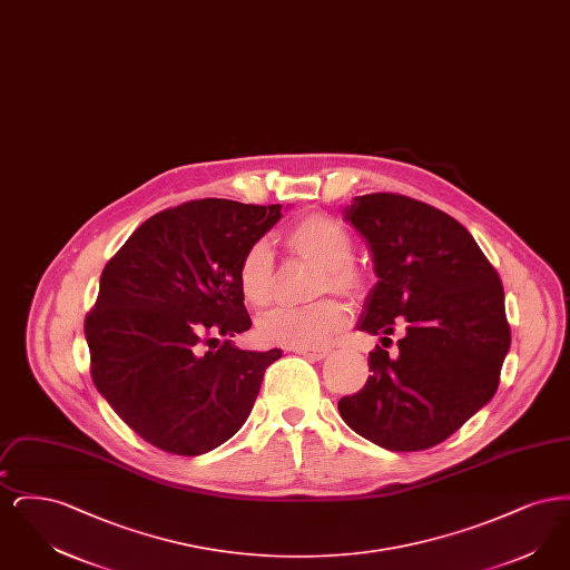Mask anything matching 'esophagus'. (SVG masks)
Segmentation results:
<instances>
[{"label":"esophagus","instance_id":"esophagus-1","mask_svg":"<svg viewBox=\"0 0 570 570\" xmlns=\"http://www.w3.org/2000/svg\"><path fill=\"white\" fill-rule=\"evenodd\" d=\"M295 353L305 356V358H309V361H323L326 354H328V351H326V348H321V351H314V348H297Z\"/></svg>","mask_w":570,"mask_h":570}]
</instances>
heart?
<instances>
[{
	"label": "heart",
	"instance_id": "1",
	"mask_svg": "<svg viewBox=\"0 0 570 570\" xmlns=\"http://www.w3.org/2000/svg\"><path fill=\"white\" fill-rule=\"evenodd\" d=\"M284 245L293 256L321 269L318 295L335 293L356 298L365 293V273L353 263V237L335 219L307 214L284 233ZM239 291L252 307H265L273 297L275 267L269 245L247 247L239 263ZM348 325V309L333 298L307 307H275L258 318L256 333L265 344L284 348H321L326 340Z\"/></svg>",
	"mask_w": 570,
	"mask_h": 570
}]
</instances>
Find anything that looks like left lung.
I'll return each instance as SVG.
<instances>
[{"label": "left lung", "instance_id": "1", "mask_svg": "<svg viewBox=\"0 0 570 570\" xmlns=\"http://www.w3.org/2000/svg\"><path fill=\"white\" fill-rule=\"evenodd\" d=\"M346 219L363 235L379 275L361 331L382 335L372 376L340 400L356 434L382 449H432L493 397L511 326L504 288L455 217L402 194L356 196ZM403 337L393 354L390 335Z\"/></svg>", "mask_w": 570, "mask_h": 570}]
</instances>
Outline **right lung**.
Masks as SVG:
<instances>
[{"label": "right lung", "mask_w": 570, "mask_h": 570, "mask_svg": "<svg viewBox=\"0 0 570 570\" xmlns=\"http://www.w3.org/2000/svg\"><path fill=\"white\" fill-rule=\"evenodd\" d=\"M279 217L282 205L190 200L142 222L107 263L85 318L91 379L145 442L194 458L242 430L282 351L233 346L252 326L237 272Z\"/></svg>", "instance_id": "right-lung-1"}]
</instances>
